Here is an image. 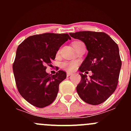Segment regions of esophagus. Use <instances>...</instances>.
<instances>
[{
  "mask_svg": "<svg viewBox=\"0 0 131 131\" xmlns=\"http://www.w3.org/2000/svg\"><path fill=\"white\" fill-rule=\"evenodd\" d=\"M72 73H70V72H67V77H69L70 75H72Z\"/></svg>",
  "mask_w": 131,
  "mask_h": 131,
  "instance_id": "1",
  "label": "esophagus"
}]
</instances>
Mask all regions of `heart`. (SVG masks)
<instances>
[{
	"mask_svg": "<svg viewBox=\"0 0 131 131\" xmlns=\"http://www.w3.org/2000/svg\"><path fill=\"white\" fill-rule=\"evenodd\" d=\"M78 65V62L77 61H67L62 63V67L67 72H72L75 70Z\"/></svg>",
	"mask_w": 131,
	"mask_h": 131,
	"instance_id": "obj_1",
	"label": "heart"
}]
</instances>
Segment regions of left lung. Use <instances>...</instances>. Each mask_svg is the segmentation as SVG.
<instances>
[{"label": "left lung", "mask_w": 131, "mask_h": 131, "mask_svg": "<svg viewBox=\"0 0 131 131\" xmlns=\"http://www.w3.org/2000/svg\"><path fill=\"white\" fill-rule=\"evenodd\" d=\"M70 35L82 41L88 51L79 67L81 80L77 86V92L87 103L100 105L114 92L118 84L122 66L118 45L104 32L82 31ZM88 71L93 73L89 79L83 74Z\"/></svg>", "instance_id": "8db88e82"}]
</instances>
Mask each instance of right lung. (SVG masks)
<instances>
[{"instance_id":"obj_1","label":"right lung","mask_w":131,"mask_h":131,"mask_svg":"<svg viewBox=\"0 0 131 131\" xmlns=\"http://www.w3.org/2000/svg\"><path fill=\"white\" fill-rule=\"evenodd\" d=\"M71 40L68 34L46 33L28 37L18 47L13 65L17 88L26 101L38 108L51 105L67 73L46 72V65L54 59L59 47Z\"/></svg>"}]
</instances>
